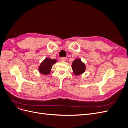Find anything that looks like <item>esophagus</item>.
<instances>
[{
	"label": "esophagus",
	"mask_w": 128,
	"mask_h": 128,
	"mask_svg": "<svg viewBox=\"0 0 128 128\" xmlns=\"http://www.w3.org/2000/svg\"><path fill=\"white\" fill-rule=\"evenodd\" d=\"M67 60V58H65V57H62L61 58V61H66Z\"/></svg>",
	"instance_id": "1"
}]
</instances>
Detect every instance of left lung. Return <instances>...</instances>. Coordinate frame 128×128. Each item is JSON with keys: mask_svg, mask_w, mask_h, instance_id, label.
<instances>
[{"mask_svg": "<svg viewBox=\"0 0 128 128\" xmlns=\"http://www.w3.org/2000/svg\"><path fill=\"white\" fill-rule=\"evenodd\" d=\"M72 69L74 73L76 75H78L86 70V66L80 59H76L72 62Z\"/></svg>", "mask_w": 128, "mask_h": 128, "instance_id": "left-lung-1", "label": "left lung"}]
</instances>
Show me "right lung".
<instances>
[{
  "mask_svg": "<svg viewBox=\"0 0 128 128\" xmlns=\"http://www.w3.org/2000/svg\"><path fill=\"white\" fill-rule=\"evenodd\" d=\"M56 62V60L51 59L50 58L46 59L40 64L39 67L40 72L44 75L49 74L51 72V69L53 65Z\"/></svg>",
  "mask_w": 128,
  "mask_h": 128,
  "instance_id": "add662e5",
  "label": "right lung"
}]
</instances>
